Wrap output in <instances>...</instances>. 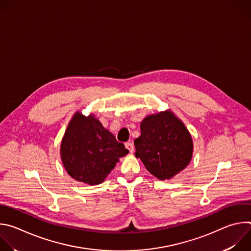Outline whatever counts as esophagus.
I'll return each instance as SVG.
<instances>
[{
  "instance_id": "obj_1",
  "label": "esophagus",
  "mask_w": 251,
  "mask_h": 251,
  "mask_svg": "<svg viewBox=\"0 0 251 251\" xmlns=\"http://www.w3.org/2000/svg\"><path fill=\"white\" fill-rule=\"evenodd\" d=\"M125 147H126V149H127L130 153H133V152H134V145H133L132 142H127L126 144H125Z\"/></svg>"
}]
</instances>
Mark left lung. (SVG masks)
Segmentation results:
<instances>
[{
    "label": "left lung",
    "instance_id": "8db88e82",
    "mask_svg": "<svg viewBox=\"0 0 251 251\" xmlns=\"http://www.w3.org/2000/svg\"><path fill=\"white\" fill-rule=\"evenodd\" d=\"M141 136L135 139L136 157L160 180H169L184 170L193 155L192 137L172 112L149 115L141 123Z\"/></svg>",
    "mask_w": 251,
    "mask_h": 251
}]
</instances>
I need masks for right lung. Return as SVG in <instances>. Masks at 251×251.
I'll use <instances>...</instances> for the list:
<instances>
[{
	"mask_svg": "<svg viewBox=\"0 0 251 251\" xmlns=\"http://www.w3.org/2000/svg\"><path fill=\"white\" fill-rule=\"evenodd\" d=\"M128 154L123 143L90 115L76 113L63 136L60 155L68 175L89 185L102 183L118 159Z\"/></svg>",
	"mask_w": 251,
	"mask_h": 251,
	"instance_id": "right-lung-1",
	"label": "right lung"
}]
</instances>
